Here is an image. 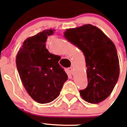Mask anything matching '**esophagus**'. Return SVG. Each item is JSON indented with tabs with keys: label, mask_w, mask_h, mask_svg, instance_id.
Listing matches in <instances>:
<instances>
[{
	"label": "esophagus",
	"mask_w": 127,
	"mask_h": 127,
	"mask_svg": "<svg viewBox=\"0 0 127 127\" xmlns=\"http://www.w3.org/2000/svg\"><path fill=\"white\" fill-rule=\"evenodd\" d=\"M68 70H69V72L71 74H72V73H73V70H72V67H69V69H68Z\"/></svg>",
	"instance_id": "1"
}]
</instances>
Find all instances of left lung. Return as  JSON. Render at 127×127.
<instances>
[{"instance_id":"left-lung-1","label":"left lung","mask_w":127,"mask_h":127,"mask_svg":"<svg viewBox=\"0 0 127 127\" xmlns=\"http://www.w3.org/2000/svg\"><path fill=\"white\" fill-rule=\"evenodd\" d=\"M64 36L83 53L88 86L80 90L85 101L98 104L113 92L120 74L116 46L100 29L90 24L67 29Z\"/></svg>"}]
</instances>
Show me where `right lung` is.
<instances>
[{
  "label": "right lung",
  "mask_w": 127,
  "mask_h": 127,
  "mask_svg": "<svg viewBox=\"0 0 127 127\" xmlns=\"http://www.w3.org/2000/svg\"><path fill=\"white\" fill-rule=\"evenodd\" d=\"M55 30H43L27 38L18 52L16 64L25 88L35 101L52 102L60 95L68 76L59 65L60 56L46 48L48 37Z\"/></svg>",
  "instance_id": "add662e5"
}]
</instances>
